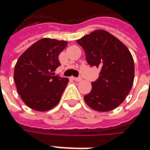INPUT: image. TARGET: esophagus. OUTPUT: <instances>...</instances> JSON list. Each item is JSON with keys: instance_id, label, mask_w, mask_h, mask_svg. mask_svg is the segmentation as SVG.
<instances>
[{"instance_id": "obj_1", "label": "esophagus", "mask_w": 150, "mask_h": 150, "mask_svg": "<svg viewBox=\"0 0 150 150\" xmlns=\"http://www.w3.org/2000/svg\"><path fill=\"white\" fill-rule=\"evenodd\" d=\"M72 79L75 81H81L82 80V78L81 77H72Z\"/></svg>"}]
</instances>
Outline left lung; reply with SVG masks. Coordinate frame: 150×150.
<instances>
[{"label": "left lung", "mask_w": 150, "mask_h": 150, "mask_svg": "<svg viewBox=\"0 0 150 150\" xmlns=\"http://www.w3.org/2000/svg\"><path fill=\"white\" fill-rule=\"evenodd\" d=\"M82 46L88 64L100 68V76L92 82L91 91L84 96L91 109L110 111L125 100L134 78L131 53L115 36L104 30H97L77 40Z\"/></svg>", "instance_id": "left-lung-1"}]
</instances>
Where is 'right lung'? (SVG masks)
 <instances>
[{
	"instance_id": "obj_1",
	"label": "right lung",
	"mask_w": 150,
	"mask_h": 150,
	"mask_svg": "<svg viewBox=\"0 0 150 150\" xmlns=\"http://www.w3.org/2000/svg\"><path fill=\"white\" fill-rule=\"evenodd\" d=\"M65 40L43 38L30 46L19 57L14 80L21 100L30 109L47 111L59 103L69 80L54 75L60 65L59 53Z\"/></svg>"
}]
</instances>
